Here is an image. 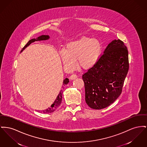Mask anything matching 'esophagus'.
<instances>
[{"instance_id":"obj_1","label":"esophagus","mask_w":147,"mask_h":147,"mask_svg":"<svg viewBox=\"0 0 147 147\" xmlns=\"http://www.w3.org/2000/svg\"><path fill=\"white\" fill-rule=\"evenodd\" d=\"M77 78V76L76 74H71V75L70 76V77H69V78H70L71 80L75 79H76Z\"/></svg>"}]
</instances>
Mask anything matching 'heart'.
Masks as SVG:
<instances>
[{"mask_svg": "<svg viewBox=\"0 0 147 147\" xmlns=\"http://www.w3.org/2000/svg\"><path fill=\"white\" fill-rule=\"evenodd\" d=\"M102 52V45L98 40L82 37L69 42L59 53L64 67L71 70L76 66V60L81 69L92 68L99 61Z\"/></svg>", "mask_w": 147, "mask_h": 147, "instance_id": "heart-1", "label": "heart"}]
</instances>
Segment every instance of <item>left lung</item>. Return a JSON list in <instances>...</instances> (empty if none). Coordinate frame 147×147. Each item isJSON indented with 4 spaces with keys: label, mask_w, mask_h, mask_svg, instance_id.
Returning <instances> with one entry per match:
<instances>
[{
    "label": "left lung",
    "mask_w": 147,
    "mask_h": 147,
    "mask_svg": "<svg viewBox=\"0 0 147 147\" xmlns=\"http://www.w3.org/2000/svg\"><path fill=\"white\" fill-rule=\"evenodd\" d=\"M128 70L127 48L120 39H115L95 65L82 76L88 105L101 109L112 104L121 95Z\"/></svg>",
    "instance_id": "8db88e82"
}]
</instances>
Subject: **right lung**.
Listing matches in <instances>:
<instances>
[{
  "label": "right lung",
  "instance_id": "right-lung-1",
  "mask_svg": "<svg viewBox=\"0 0 147 147\" xmlns=\"http://www.w3.org/2000/svg\"><path fill=\"white\" fill-rule=\"evenodd\" d=\"M49 39V35H41V36L38 37L36 39H32L30 40L26 43V45L22 49L21 52H22L26 48L28 45H29L32 43H33L35 41L45 40H48ZM69 79L65 78V79L63 80V85L65 86V85L69 83ZM62 94H63V91L61 90L59 94L57 96V97L55 99V100H54V102L52 103L51 106L50 107H49L48 108L44 110V111H42L41 113H51L54 112V111H55L58 108V107L61 105V99H62Z\"/></svg>",
  "mask_w": 147,
  "mask_h": 147
}]
</instances>
